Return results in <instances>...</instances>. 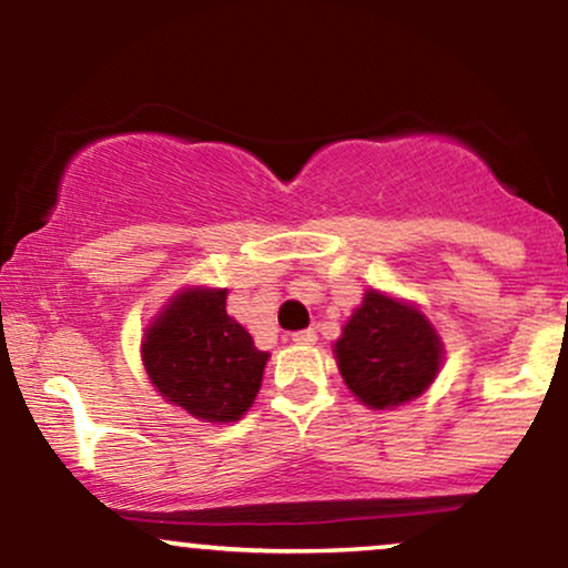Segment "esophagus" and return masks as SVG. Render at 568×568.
I'll use <instances>...</instances> for the list:
<instances>
[{"instance_id":"1","label":"esophagus","mask_w":568,"mask_h":568,"mask_svg":"<svg viewBox=\"0 0 568 568\" xmlns=\"http://www.w3.org/2000/svg\"><path fill=\"white\" fill-rule=\"evenodd\" d=\"M317 342V334L315 328H306V331H296L293 334V344H302V347H310V344Z\"/></svg>"}]
</instances>
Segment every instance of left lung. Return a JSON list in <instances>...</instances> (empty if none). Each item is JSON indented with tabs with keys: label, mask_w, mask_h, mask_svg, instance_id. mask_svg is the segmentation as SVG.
Masks as SVG:
<instances>
[{
	"label": "left lung",
	"mask_w": 568,
	"mask_h": 568,
	"mask_svg": "<svg viewBox=\"0 0 568 568\" xmlns=\"http://www.w3.org/2000/svg\"><path fill=\"white\" fill-rule=\"evenodd\" d=\"M443 342L416 304L368 288L344 323L334 357L363 406L397 408L419 397L443 366Z\"/></svg>",
	"instance_id": "obj_1"
}]
</instances>
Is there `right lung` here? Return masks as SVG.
<instances>
[{
	"mask_svg": "<svg viewBox=\"0 0 568 568\" xmlns=\"http://www.w3.org/2000/svg\"><path fill=\"white\" fill-rule=\"evenodd\" d=\"M141 361L171 406L200 422L230 425L256 400L270 352L226 315V288L189 285L146 325Z\"/></svg>",
	"mask_w": 568,
	"mask_h": 568,
	"instance_id": "1",
	"label": "right lung"
}]
</instances>
